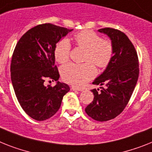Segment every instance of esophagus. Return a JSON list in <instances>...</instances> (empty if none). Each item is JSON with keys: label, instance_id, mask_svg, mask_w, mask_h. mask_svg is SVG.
<instances>
[{"label": "esophagus", "instance_id": "obj_1", "mask_svg": "<svg viewBox=\"0 0 152 152\" xmlns=\"http://www.w3.org/2000/svg\"><path fill=\"white\" fill-rule=\"evenodd\" d=\"M71 90H78V91H82L83 89V88H81V87H76V86H71Z\"/></svg>", "mask_w": 152, "mask_h": 152}]
</instances>
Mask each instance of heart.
I'll list each match as a JSON object with an SVG mask.
<instances>
[{"mask_svg": "<svg viewBox=\"0 0 152 152\" xmlns=\"http://www.w3.org/2000/svg\"><path fill=\"white\" fill-rule=\"evenodd\" d=\"M78 47L85 50L83 64L69 63L61 68V75L65 81L75 86H82L96 75L95 66L105 68L113 56V45L109 40L102 39L97 34L90 30L82 31L74 35ZM71 45L68 39L61 40L54 49L55 58L59 63H66L69 59Z\"/></svg>", "mask_w": 152, "mask_h": 152, "instance_id": "obj_1", "label": "heart"}]
</instances>
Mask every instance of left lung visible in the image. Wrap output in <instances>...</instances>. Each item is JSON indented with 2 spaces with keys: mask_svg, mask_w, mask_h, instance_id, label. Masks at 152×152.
I'll return each mask as SVG.
<instances>
[{
  "mask_svg": "<svg viewBox=\"0 0 152 152\" xmlns=\"http://www.w3.org/2000/svg\"><path fill=\"white\" fill-rule=\"evenodd\" d=\"M98 31L111 41L113 56L106 69L93 82L106 87H100V91L91 90L94 100L85 111L97 121H107L119 115L129 101L138 79V58L133 44L124 32L110 28Z\"/></svg>",
  "mask_w": 152,
  "mask_h": 152,
  "instance_id": "8db88e82",
  "label": "left lung"
}]
</instances>
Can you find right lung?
I'll return each mask as SVG.
<instances>
[{
	"mask_svg": "<svg viewBox=\"0 0 152 152\" xmlns=\"http://www.w3.org/2000/svg\"><path fill=\"white\" fill-rule=\"evenodd\" d=\"M73 29L43 24L23 35L14 51L11 64V83L24 111L36 121H45L60 107L69 86L58 81L55 66L56 44ZM57 81L54 87L44 85L45 79Z\"/></svg>",
	"mask_w": 152,
	"mask_h": 152,
	"instance_id": "add662e5",
	"label": "right lung"
}]
</instances>
